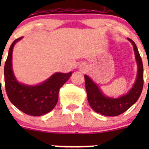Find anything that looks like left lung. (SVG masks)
I'll list each match as a JSON object with an SVG mask.
<instances>
[{"label": "left lung", "instance_id": "8db88e82", "mask_svg": "<svg viewBox=\"0 0 149 149\" xmlns=\"http://www.w3.org/2000/svg\"><path fill=\"white\" fill-rule=\"evenodd\" d=\"M127 40L133 44L138 64V76L136 83L127 94L118 99L105 97L88 76L85 75V86L90 106L97 113L105 116H118L125 112L139 100L143 86V66L136 45L130 38Z\"/></svg>", "mask_w": 149, "mask_h": 149}]
</instances>
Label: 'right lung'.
I'll return each mask as SVG.
<instances>
[{"instance_id": "1", "label": "right lung", "mask_w": 149, "mask_h": 149, "mask_svg": "<svg viewBox=\"0 0 149 149\" xmlns=\"http://www.w3.org/2000/svg\"><path fill=\"white\" fill-rule=\"evenodd\" d=\"M22 38L14 40L9 48L4 66L6 91L10 102L19 110L31 116H40L55 107L60 88L68 80L72 73H56L44 83L34 86L19 84L13 75L11 61L13 46Z\"/></svg>"}]
</instances>
